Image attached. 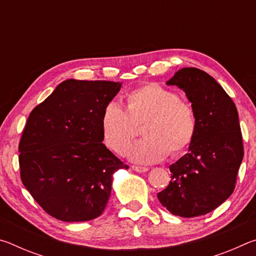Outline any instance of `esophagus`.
I'll use <instances>...</instances> for the list:
<instances>
[{
    "mask_svg": "<svg viewBox=\"0 0 256 256\" xmlns=\"http://www.w3.org/2000/svg\"><path fill=\"white\" fill-rule=\"evenodd\" d=\"M132 170L138 172H146L149 170L148 167H142V166H132Z\"/></svg>",
    "mask_w": 256,
    "mask_h": 256,
    "instance_id": "esophagus-1",
    "label": "esophagus"
}]
</instances>
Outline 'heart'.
I'll use <instances>...</instances> for the list:
<instances>
[{"mask_svg": "<svg viewBox=\"0 0 256 256\" xmlns=\"http://www.w3.org/2000/svg\"><path fill=\"white\" fill-rule=\"evenodd\" d=\"M144 138L128 149L133 162L152 164L168 154L177 157L193 144L198 120L196 107L168 86L149 82L125 94V110L114 102L102 108L100 128L104 142L123 154L136 136L138 126Z\"/></svg>", "mask_w": 256, "mask_h": 256, "instance_id": "heart-1", "label": "heart"}]
</instances>
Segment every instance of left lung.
<instances>
[{
  "mask_svg": "<svg viewBox=\"0 0 256 256\" xmlns=\"http://www.w3.org/2000/svg\"><path fill=\"white\" fill-rule=\"evenodd\" d=\"M183 89L198 112V128L188 152L170 166V184L157 194L172 214H209L232 196L244 146L235 104L206 72L184 68L167 82Z\"/></svg>",
  "mask_w": 256,
  "mask_h": 256,
  "instance_id": "1",
  "label": "left lung"
}]
</instances>
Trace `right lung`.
<instances>
[{
	"label": "right lung",
	"instance_id": "1",
	"mask_svg": "<svg viewBox=\"0 0 256 256\" xmlns=\"http://www.w3.org/2000/svg\"><path fill=\"white\" fill-rule=\"evenodd\" d=\"M112 81L66 80L29 114L19 142L21 182L42 210L66 222L102 214L112 174L128 166L102 144L100 115Z\"/></svg>",
	"mask_w": 256,
	"mask_h": 256
}]
</instances>
